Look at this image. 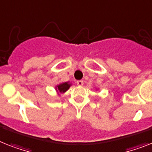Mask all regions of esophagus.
I'll return each mask as SVG.
<instances>
[{"instance_id":"1","label":"esophagus","mask_w":152,"mask_h":152,"mask_svg":"<svg viewBox=\"0 0 152 152\" xmlns=\"http://www.w3.org/2000/svg\"><path fill=\"white\" fill-rule=\"evenodd\" d=\"M77 85H78V86H82V85H84V81H82V80H79V81H77Z\"/></svg>"}]
</instances>
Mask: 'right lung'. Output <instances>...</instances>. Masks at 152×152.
<instances>
[{
	"instance_id": "add662e5",
	"label": "right lung",
	"mask_w": 152,
	"mask_h": 152,
	"mask_svg": "<svg viewBox=\"0 0 152 152\" xmlns=\"http://www.w3.org/2000/svg\"><path fill=\"white\" fill-rule=\"evenodd\" d=\"M71 86V84H69L68 82H64V83H61L60 85H58L56 87V91L58 92H61V93H64L67 90L69 89V88Z\"/></svg>"
}]
</instances>
